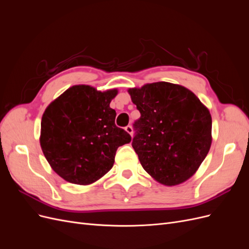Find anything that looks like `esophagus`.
Returning a JSON list of instances; mask_svg holds the SVG:
<instances>
[{
	"instance_id": "obj_1",
	"label": "esophagus",
	"mask_w": 249,
	"mask_h": 249,
	"mask_svg": "<svg viewBox=\"0 0 249 249\" xmlns=\"http://www.w3.org/2000/svg\"><path fill=\"white\" fill-rule=\"evenodd\" d=\"M125 131L129 133V134H131V135H133V127H132V125H126L125 126Z\"/></svg>"
}]
</instances>
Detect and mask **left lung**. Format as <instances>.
Here are the masks:
<instances>
[{"instance_id": "1", "label": "left lung", "mask_w": 249, "mask_h": 249, "mask_svg": "<svg viewBox=\"0 0 249 249\" xmlns=\"http://www.w3.org/2000/svg\"><path fill=\"white\" fill-rule=\"evenodd\" d=\"M129 93L140 112L132 146L144 170L172 186L197 170L212 142V117L189 89L157 82Z\"/></svg>"}]
</instances>
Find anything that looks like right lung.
<instances>
[{"mask_svg":"<svg viewBox=\"0 0 249 249\" xmlns=\"http://www.w3.org/2000/svg\"><path fill=\"white\" fill-rule=\"evenodd\" d=\"M117 90L72 86L50 104L41 119L40 145L53 170L72 184L88 185L114 164L130 134L116 126L110 103Z\"/></svg>","mask_w":249,"mask_h":249,"instance_id":"add662e5","label":"right lung"}]
</instances>
